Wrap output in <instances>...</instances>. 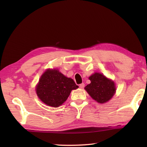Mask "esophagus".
<instances>
[{"mask_svg":"<svg viewBox=\"0 0 147 147\" xmlns=\"http://www.w3.org/2000/svg\"><path fill=\"white\" fill-rule=\"evenodd\" d=\"M79 87H80V88L83 89V88H84V87H85V84H84V83L81 84H80V85H79Z\"/></svg>","mask_w":147,"mask_h":147,"instance_id":"1","label":"esophagus"}]
</instances>
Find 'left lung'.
<instances>
[{"instance_id":"8db88e82","label":"left lung","mask_w":147,"mask_h":147,"mask_svg":"<svg viewBox=\"0 0 147 147\" xmlns=\"http://www.w3.org/2000/svg\"><path fill=\"white\" fill-rule=\"evenodd\" d=\"M89 78L91 83L85 87V89L92 98L102 104L112 98L116 89L113 81L98 73L92 74Z\"/></svg>"}]
</instances>
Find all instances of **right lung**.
I'll return each instance as SVG.
<instances>
[{
  "label": "right lung",
  "instance_id": "1",
  "mask_svg": "<svg viewBox=\"0 0 147 147\" xmlns=\"http://www.w3.org/2000/svg\"><path fill=\"white\" fill-rule=\"evenodd\" d=\"M78 88L73 79L65 76L58 69H49L40 78L36 93L43 103L57 108L67 99L73 89Z\"/></svg>",
  "mask_w": 147,
  "mask_h": 147
}]
</instances>
